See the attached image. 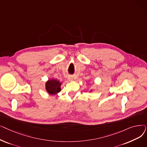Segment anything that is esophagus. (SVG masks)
Listing matches in <instances>:
<instances>
[{
	"label": "esophagus",
	"mask_w": 147,
	"mask_h": 147,
	"mask_svg": "<svg viewBox=\"0 0 147 147\" xmlns=\"http://www.w3.org/2000/svg\"><path fill=\"white\" fill-rule=\"evenodd\" d=\"M68 80H69V81H72V80H74L73 76H69L68 77Z\"/></svg>",
	"instance_id": "obj_1"
}]
</instances>
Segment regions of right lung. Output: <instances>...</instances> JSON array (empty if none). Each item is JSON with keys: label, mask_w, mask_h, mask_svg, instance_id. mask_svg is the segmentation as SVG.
Instances as JSON below:
<instances>
[{"label": "right lung", "mask_w": 147, "mask_h": 147, "mask_svg": "<svg viewBox=\"0 0 147 147\" xmlns=\"http://www.w3.org/2000/svg\"><path fill=\"white\" fill-rule=\"evenodd\" d=\"M61 84L59 81L57 80H49L46 83V89L51 95H55L61 91Z\"/></svg>", "instance_id": "obj_1"}]
</instances>
